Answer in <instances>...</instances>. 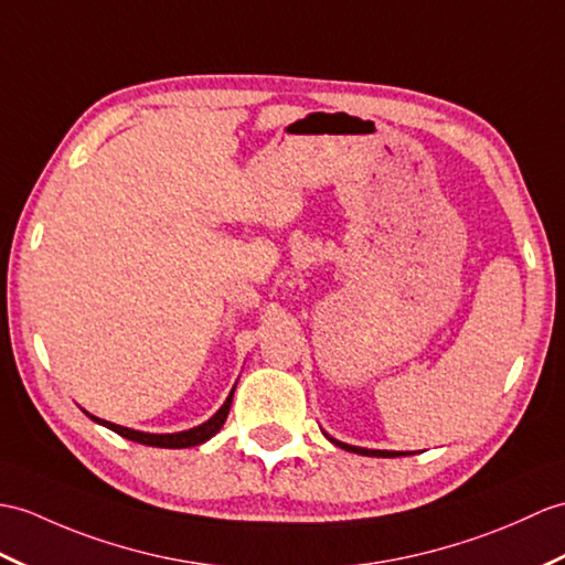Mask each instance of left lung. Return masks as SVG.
I'll use <instances>...</instances> for the list:
<instances>
[{"mask_svg": "<svg viewBox=\"0 0 565 565\" xmlns=\"http://www.w3.org/2000/svg\"><path fill=\"white\" fill-rule=\"evenodd\" d=\"M322 433H324V430H322ZM324 438L330 440L332 445H337V448L349 450V452H359V455H369V457H402V455H412V452H395V450H369V448H359V445H349V443H342V440H337V438H332V436H327V433H324Z\"/></svg>", "mask_w": 565, "mask_h": 565, "instance_id": "8db88e82", "label": "left lung"}]
</instances>
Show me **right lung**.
Masks as SVG:
<instances>
[{
    "label": "right lung",
    "instance_id": "obj_1",
    "mask_svg": "<svg viewBox=\"0 0 565 565\" xmlns=\"http://www.w3.org/2000/svg\"><path fill=\"white\" fill-rule=\"evenodd\" d=\"M233 392H235V385L231 390V395L226 397V402L221 404V409L212 418H209V422L194 426V428H188V430H178V433H143V430H135V428H127V426H117V424L105 422V418H98L94 414H88L86 409L84 412H86V416L94 418L96 424L115 430L117 436H122L127 440H135V443H141V445H151V448H194V445H202L209 438H214L216 433L221 430V426L226 424V416L231 412V402H233Z\"/></svg>",
    "mask_w": 565,
    "mask_h": 565
}]
</instances>
